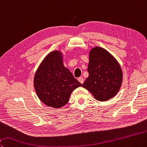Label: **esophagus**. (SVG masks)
Listing matches in <instances>:
<instances>
[{
    "label": "esophagus",
    "instance_id": "1",
    "mask_svg": "<svg viewBox=\"0 0 147 147\" xmlns=\"http://www.w3.org/2000/svg\"><path fill=\"white\" fill-rule=\"evenodd\" d=\"M78 80L82 84L84 82V78H82V77H80V78H78Z\"/></svg>",
    "mask_w": 147,
    "mask_h": 147
}]
</instances>
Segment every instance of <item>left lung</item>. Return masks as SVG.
I'll return each instance as SVG.
<instances>
[{
	"label": "left lung",
	"mask_w": 147,
	"mask_h": 147,
	"mask_svg": "<svg viewBox=\"0 0 147 147\" xmlns=\"http://www.w3.org/2000/svg\"><path fill=\"white\" fill-rule=\"evenodd\" d=\"M89 76L82 87L92 93L96 100L107 101L118 94L123 82V72L118 61L100 47L90 50L87 69Z\"/></svg>",
	"instance_id": "obj_1"
}]
</instances>
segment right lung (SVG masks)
Listing matches in <instances>:
<instances>
[{
  "mask_svg": "<svg viewBox=\"0 0 147 147\" xmlns=\"http://www.w3.org/2000/svg\"><path fill=\"white\" fill-rule=\"evenodd\" d=\"M33 84L42 102L57 109L66 105L72 92L82 86L65 67L60 51H53L44 58L34 74Z\"/></svg>",
  "mask_w": 147,
  "mask_h": 147,
  "instance_id": "obj_1",
  "label": "right lung"
}]
</instances>
